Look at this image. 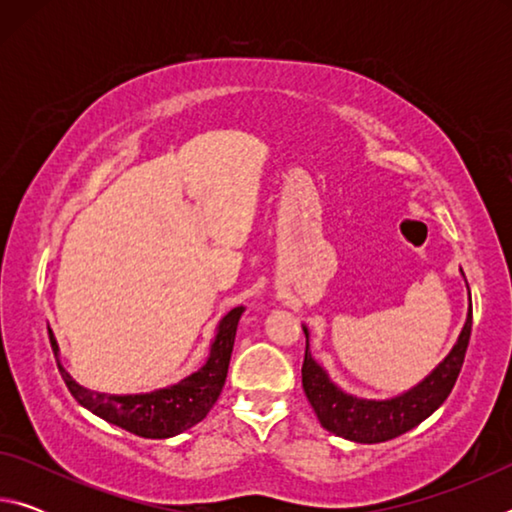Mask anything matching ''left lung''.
Masks as SVG:
<instances>
[{
  "label": "left lung",
  "mask_w": 512,
  "mask_h": 512,
  "mask_svg": "<svg viewBox=\"0 0 512 512\" xmlns=\"http://www.w3.org/2000/svg\"><path fill=\"white\" fill-rule=\"evenodd\" d=\"M470 289V287H467ZM307 336L305 361H302V388L316 411L320 424L334 436H341L352 443H386L402 433L418 427L422 420L443 404L458 379V372L463 368L465 350L470 343L472 332V300L463 332L458 336L452 352L424 377L418 386L391 400H363L341 391L334 384L325 368L316 363L309 352V329L302 325Z\"/></svg>",
  "instance_id": "left-lung-1"
}]
</instances>
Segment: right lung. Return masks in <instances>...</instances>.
<instances>
[{"label":"right lung","mask_w":512,"mask_h":512,"mask_svg":"<svg viewBox=\"0 0 512 512\" xmlns=\"http://www.w3.org/2000/svg\"><path fill=\"white\" fill-rule=\"evenodd\" d=\"M241 314H244V307H235L221 318L210 348V357H207L201 368L192 372L189 377L180 379L178 384L140 395L94 393L90 388L76 384L69 377V372L60 366L58 343L54 334H51V329L49 341L51 350L56 354L60 377L65 379L69 393L74 395V400L81 406H85V409L99 415L106 422L115 424V427L135 433V436L171 438L201 422L210 413L216 400H219L225 377H228L230 354L232 345H235Z\"/></svg>","instance_id":"right-lung-1"}]
</instances>
